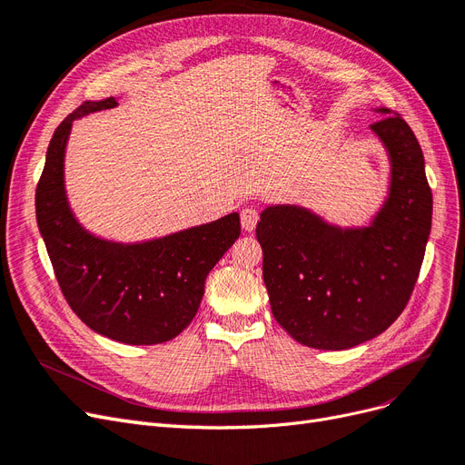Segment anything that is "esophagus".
<instances>
[{
  "label": "esophagus",
  "instance_id": "obj_1",
  "mask_svg": "<svg viewBox=\"0 0 465 465\" xmlns=\"http://www.w3.org/2000/svg\"><path fill=\"white\" fill-rule=\"evenodd\" d=\"M259 211L252 209V206H247V209L242 211V228L245 232H252L256 228V223H259Z\"/></svg>",
  "mask_w": 465,
  "mask_h": 465
}]
</instances>
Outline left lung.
Returning a JSON list of instances; mask_svg holds the SVG:
<instances>
[{"instance_id": "left-lung-1", "label": "left lung", "mask_w": 465, "mask_h": 465, "mask_svg": "<svg viewBox=\"0 0 465 465\" xmlns=\"http://www.w3.org/2000/svg\"><path fill=\"white\" fill-rule=\"evenodd\" d=\"M370 126L391 161L389 195L368 226L341 228L299 204L262 211L256 239L272 314L301 345L345 351L397 320L420 276L433 195L421 147L387 107Z\"/></svg>"}]
</instances>
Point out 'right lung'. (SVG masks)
I'll return each mask as SVG.
<instances>
[{
  "mask_svg": "<svg viewBox=\"0 0 465 465\" xmlns=\"http://www.w3.org/2000/svg\"><path fill=\"white\" fill-rule=\"evenodd\" d=\"M85 101L51 137L36 187V220L66 302L95 333L126 345H159L195 318L204 280L242 233L239 214L142 243L97 237L76 220L64 192V149L80 116L113 109Z\"/></svg>",
  "mask_w": 465,
  "mask_h": 465,
  "instance_id": "1",
  "label": "right lung"
}]
</instances>
